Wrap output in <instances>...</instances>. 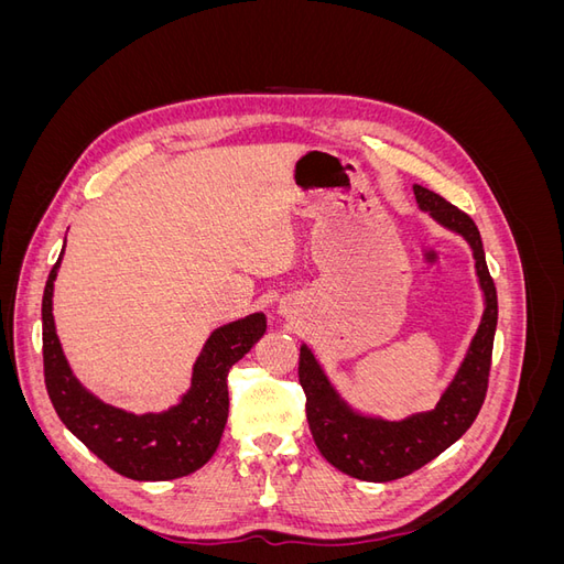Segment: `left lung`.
Segmentation results:
<instances>
[{
  "label": "left lung",
  "instance_id": "1",
  "mask_svg": "<svg viewBox=\"0 0 564 564\" xmlns=\"http://www.w3.org/2000/svg\"><path fill=\"white\" fill-rule=\"evenodd\" d=\"M421 209L431 212L442 226H447L466 237L473 247L477 278L485 289L487 308L477 329L466 362L460 365L454 383L437 402L433 412L416 414L398 423L373 421L352 414L338 400L334 388L324 377L313 352L301 346L299 355V381L305 392V416L319 454L338 470L357 480L390 482L419 470L435 456L464 435L477 419L487 398L494 332L499 319L497 286L489 275L485 261L482 237L475 220L456 209L452 202L440 197L429 187L414 185Z\"/></svg>",
  "mask_w": 564,
  "mask_h": 564
}]
</instances>
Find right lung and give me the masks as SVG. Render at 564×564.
<instances>
[{
	"instance_id": "add662e5",
	"label": "right lung",
	"mask_w": 564,
	"mask_h": 564,
	"mask_svg": "<svg viewBox=\"0 0 564 564\" xmlns=\"http://www.w3.org/2000/svg\"><path fill=\"white\" fill-rule=\"evenodd\" d=\"M61 259L51 268L42 296L44 383L58 419L108 468L131 480L158 482L191 475L214 456L228 421V371L265 332L261 313L216 329L193 371L181 404L164 414L133 416L84 390L67 367L51 315V294Z\"/></svg>"
}]
</instances>
